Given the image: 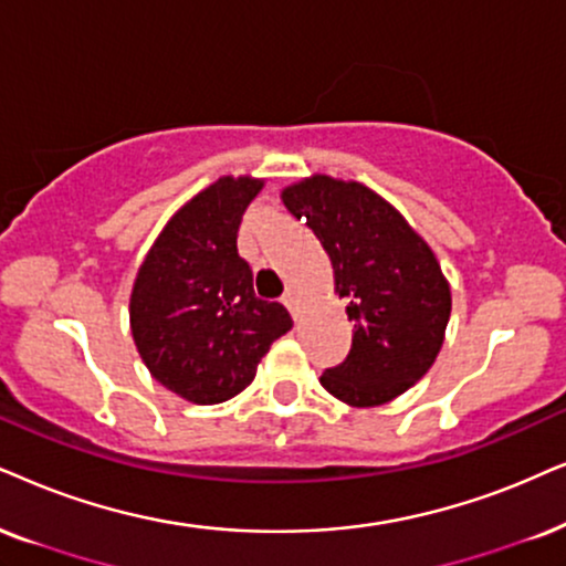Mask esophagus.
Masks as SVG:
<instances>
[{
	"label": "esophagus",
	"instance_id": "esophagus-1",
	"mask_svg": "<svg viewBox=\"0 0 566 566\" xmlns=\"http://www.w3.org/2000/svg\"><path fill=\"white\" fill-rule=\"evenodd\" d=\"M282 303H284V307H287V311L292 313V318H297V313H300V300H297V295H295V290L284 292Z\"/></svg>",
	"mask_w": 566,
	"mask_h": 566
}]
</instances>
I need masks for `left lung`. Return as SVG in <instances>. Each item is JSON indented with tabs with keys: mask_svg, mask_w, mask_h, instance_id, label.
Instances as JSON below:
<instances>
[{
	"mask_svg": "<svg viewBox=\"0 0 566 566\" xmlns=\"http://www.w3.org/2000/svg\"><path fill=\"white\" fill-rule=\"evenodd\" d=\"M332 259L353 347L321 386L353 407L402 395L433 366L452 313L439 261L402 213L360 182L316 175L282 192Z\"/></svg>",
	"mask_w": 566,
	"mask_h": 566,
	"instance_id": "1",
	"label": "left lung"
}]
</instances>
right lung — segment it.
Instances as JSON below:
<instances>
[{"instance_id": "right-lung-1", "label": "right lung", "mask_w": 566, "mask_h": 566, "mask_svg": "<svg viewBox=\"0 0 566 566\" xmlns=\"http://www.w3.org/2000/svg\"><path fill=\"white\" fill-rule=\"evenodd\" d=\"M259 180L221 177L164 227L135 279L130 326L151 376L196 405H219L253 381L287 307L255 297L238 232Z\"/></svg>"}]
</instances>
